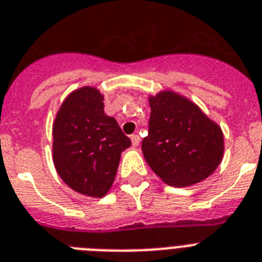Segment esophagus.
<instances>
[{
  "mask_svg": "<svg viewBox=\"0 0 262 262\" xmlns=\"http://www.w3.org/2000/svg\"><path fill=\"white\" fill-rule=\"evenodd\" d=\"M131 142H133V146H134V147L139 146V143H140L139 135H136V134H134V135H131Z\"/></svg>",
  "mask_w": 262,
  "mask_h": 262,
  "instance_id": "34e87169",
  "label": "esophagus"
}]
</instances>
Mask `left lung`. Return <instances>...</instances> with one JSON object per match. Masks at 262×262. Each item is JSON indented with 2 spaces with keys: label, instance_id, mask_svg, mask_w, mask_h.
Returning a JSON list of instances; mask_svg holds the SVG:
<instances>
[{
  "label": "left lung",
  "instance_id": "left-lung-1",
  "mask_svg": "<svg viewBox=\"0 0 262 262\" xmlns=\"http://www.w3.org/2000/svg\"><path fill=\"white\" fill-rule=\"evenodd\" d=\"M148 135L142 142L144 159L170 186H191L206 179L220 166L224 134L189 99L162 91L148 99Z\"/></svg>",
  "mask_w": 262,
  "mask_h": 262
}]
</instances>
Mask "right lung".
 Here are the masks:
<instances>
[{"instance_id":"right-lung-1","label":"right lung","mask_w":262,"mask_h":262,"mask_svg":"<svg viewBox=\"0 0 262 262\" xmlns=\"http://www.w3.org/2000/svg\"><path fill=\"white\" fill-rule=\"evenodd\" d=\"M104 96L94 87L73 91L53 123V163L75 191L101 198L111 189L120 154L131 146L115 119L104 114Z\"/></svg>"}]
</instances>
